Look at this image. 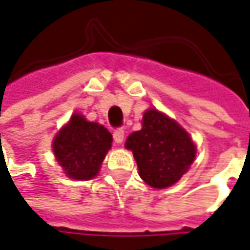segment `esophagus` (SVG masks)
Segmentation results:
<instances>
[{"instance_id": "obj_1", "label": "esophagus", "mask_w": 250, "mask_h": 250, "mask_svg": "<svg viewBox=\"0 0 250 250\" xmlns=\"http://www.w3.org/2000/svg\"><path fill=\"white\" fill-rule=\"evenodd\" d=\"M113 139H115L116 144H122V142L125 141V131H123L122 128L115 130V131H113Z\"/></svg>"}]
</instances>
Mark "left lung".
<instances>
[{
	"label": "left lung",
	"instance_id": "8db88e82",
	"mask_svg": "<svg viewBox=\"0 0 250 250\" xmlns=\"http://www.w3.org/2000/svg\"><path fill=\"white\" fill-rule=\"evenodd\" d=\"M145 182L164 189L176 183L196 157V146L189 134L176 122L156 109L145 112L142 128L125 141Z\"/></svg>",
	"mask_w": 250,
	"mask_h": 250
}]
</instances>
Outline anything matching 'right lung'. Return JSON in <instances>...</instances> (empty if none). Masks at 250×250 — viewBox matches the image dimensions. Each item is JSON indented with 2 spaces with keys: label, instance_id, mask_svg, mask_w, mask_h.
I'll list each match as a JSON object with an SVG mask.
<instances>
[{
  "label": "right lung",
  "instance_id": "right-lung-1",
  "mask_svg": "<svg viewBox=\"0 0 250 250\" xmlns=\"http://www.w3.org/2000/svg\"><path fill=\"white\" fill-rule=\"evenodd\" d=\"M112 134L104 125L74 115L53 142L56 159L72 179H91L111 149Z\"/></svg>",
  "mask_w": 250,
  "mask_h": 250
}]
</instances>
